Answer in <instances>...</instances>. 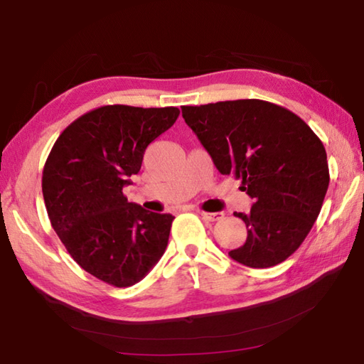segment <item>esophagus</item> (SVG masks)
Returning a JSON list of instances; mask_svg holds the SVG:
<instances>
[{
  "label": "esophagus",
  "mask_w": 364,
  "mask_h": 364,
  "mask_svg": "<svg viewBox=\"0 0 364 364\" xmlns=\"http://www.w3.org/2000/svg\"><path fill=\"white\" fill-rule=\"evenodd\" d=\"M199 215L204 220L207 221H218L223 218V213L221 212H204V210H199Z\"/></svg>",
  "instance_id": "obj_1"
}]
</instances>
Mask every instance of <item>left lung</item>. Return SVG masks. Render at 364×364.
Returning a JSON list of instances; mask_svg holds the SVG:
<instances>
[{
    "label": "left lung",
    "instance_id": "1",
    "mask_svg": "<svg viewBox=\"0 0 364 364\" xmlns=\"http://www.w3.org/2000/svg\"><path fill=\"white\" fill-rule=\"evenodd\" d=\"M181 110L220 173L241 180L254 199L247 215L234 213L247 226V241L230 257L250 268L284 262L305 241L329 186L321 139L299 115L262 100Z\"/></svg>",
    "mask_w": 364,
    "mask_h": 364
}]
</instances>
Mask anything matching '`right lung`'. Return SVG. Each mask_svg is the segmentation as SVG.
Returning a JSON list of instances; mask_svg holds the SVG:
<instances>
[{"label": "right lung", "instance_id": "add662e5", "mask_svg": "<svg viewBox=\"0 0 364 364\" xmlns=\"http://www.w3.org/2000/svg\"><path fill=\"white\" fill-rule=\"evenodd\" d=\"M178 115V107L101 106L73 120L46 159L41 188L51 226L73 260L110 286L136 284L168 244L175 217L132 204L123 186Z\"/></svg>", "mask_w": 364, "mask_h": 364}]
</instances>
